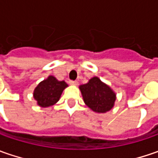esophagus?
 Returning a JSON list of instances; mask_svg holds the SVG:
<instances>
[{
	"label": "esophagus",
	"mask_w": 158,
	"mask_h": 158,
	"mask_svg": "<svg viewBox=\"0 0 158 158\" xmlns=\"http://www.w3.org/2000/svg\"><path fill=\"white\" fill-rule=\"evenodd\" d=\"M69 83L71 85H77V84H78V82H77V81H70Z\"/></svg>",
	"instance_id": "obj_1"
}]
</instances>
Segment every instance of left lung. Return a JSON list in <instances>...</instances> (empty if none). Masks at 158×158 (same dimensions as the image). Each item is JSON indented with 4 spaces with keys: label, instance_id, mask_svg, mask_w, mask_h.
I'll use <instances>...</instances> for the list:
<instances>
[{
    "label": "left lung",
    "instance_id": "obj_1",
    "mask_svg": "<svg viewBox=\"0 0 158 158\" xmlns=\"http://www.w3.org/2000/svg\"><path fill=\"white\" fill-rule=\"evenodd\" d=\"M79 88L85 105L93 112L105 113L114 106L116 94L98 77H92L87 83L80 85Z\"/></svg>",
    "mask_w": 158,
    "mask_h": 158
}]
</instances>
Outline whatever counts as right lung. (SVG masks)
Returning a JSON list of instances; mask_svg holds the SVG:
<instances>
[{
	"mask_svg": "<svg viewBox=\"0 0 158 158\" xmlns=\"http://www.w3.org/2000/svg\"><path fill=\"white\" fill-rule=\"evenodd\" d=\"M67 87L68 84L64 81H59L54 76H49L35 88L34 99L41 107L53 106L59 101L64 89Z\"/></svg>",
	"mask_w": 158,
	"mask_h": 158,
	"instance_id": "1",
	"label": "right lung"
}]
</instances>
